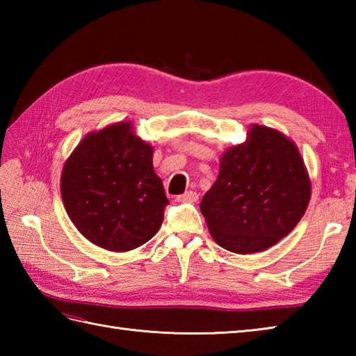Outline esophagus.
<instances>
[{
    "label": "esophagus",
    "mask_w": 356,
    "mask_h": 356,
    "mask_svg": "<svg viewBox=\"0 0 356 356\" xmlns=\"http://www.w3.org/2000/svg\"><path fill=\"white\" fill-rule=\"evenodd\" d=\"M199 194L195 191H186L184 194L177 195V202H197Z\"/></svg>",
    "instance_id": "1"
}]
</instances>
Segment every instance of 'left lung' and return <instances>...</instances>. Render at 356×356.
<instances>
[{
	"label": "left lung",
	"mask_w": 356,
	"mask_h": 356,
	"mask_svg": "<svg viewBox=\"0 0 356 356\" xmlns=\"http://www.w3.org/2000/svg\"><path fill=\"white\" fill-rule=\"evenodd\" d=\"M309 199L311 182L295 143L277 130L254 125L245 143L225 151L200 211L218 245L252 254L286 237Z\"/></svg>",
	"instance_id": "obj_1"
}]
</instances>
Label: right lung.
<instances>
[{
	"label": "right lung",
	"instance_id": "1",
	"mask_svg": "<svg viewBox=\"0 0 356 356\" xmlns=\"http://www.w3.org/2000/svg\"><path fill=\"white\" fill-rule=\"evenodd\" d=\"M61 194L82 236L118 252L147 243L170 203L153 170V147L136 138L130 122L81 140L64 165Z\"/></svg>",
	"mask_w": 356,
	"mask_h": 356
}]
</instances>
